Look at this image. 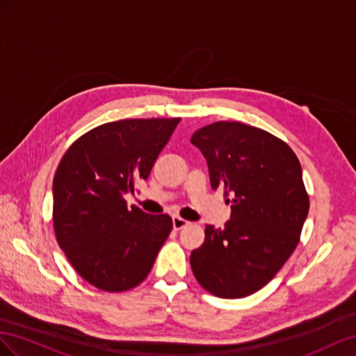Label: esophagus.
<instances>
[{
    "label": "esophagus",
    "instance_id": "34e87169",
    "mask_svg": "<svg viewBox=\"0 0 356 356\" xmlns=\"http://www.w3.org/2000/svg\"><path fill=\"white\" fill-rule=\"evenodd\" d=\"M188 220L186 219H184V218H180V216H172V228L175 229H181V228H185L186 225H188Z\"/></svg>",
    "mask_w": 356,
    "mask_h": 356
}]
</instances>
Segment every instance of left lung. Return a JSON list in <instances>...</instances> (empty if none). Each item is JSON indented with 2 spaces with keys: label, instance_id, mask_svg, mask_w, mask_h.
Returning a JSON list of instances; mask_svg holds the SVG:
<instances>
[{
  "label": "left lung",
  "instance_id": "left-lung-1",
  "mask_svg": "<svg viewBox=\"0 0 356 356\" xmlns=\"http://www.w3.org/2000/svg\"><path fill=\"white\" fill-rule=\"evenodd\" d=\"M207 159L211 189L231 202L223 229L207 225L192 250L200 285L220 298H243L276 276L296 250L310 201L293 150L257 127L220 120L191 137Z\"/></svg>",
  "mask_w": 356,
  "mask_h": 356
}]
</instances>
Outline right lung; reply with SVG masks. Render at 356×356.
<instances>
[{
  "label": "right lung",
  "mask_w": 356,
  "mask_h": 356,
  "mask_svg": "<svg viewBox=\"0 0 356 356\" xmlns=\"http://www.w3.org/2000/svg\"><path fill=\"white\" fill-rule=\"evenodd\" d=\"M180 118L107 122L80 136L54 177L59 248L90 285L106 292L138 286L172 229L168 215L128 207L125 195L149 177Z\"/></svg>",
  "instance_id": "obj_1"
}]
</instances>
